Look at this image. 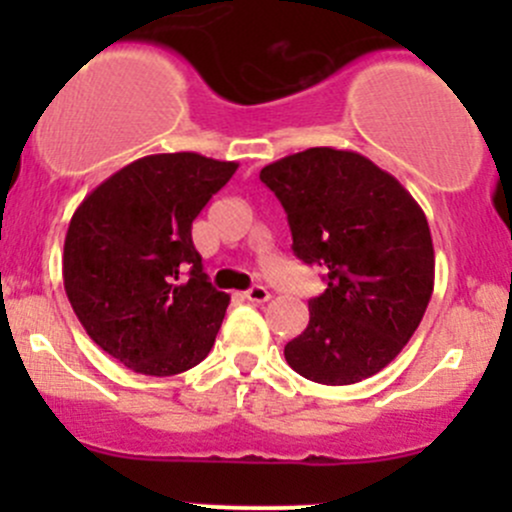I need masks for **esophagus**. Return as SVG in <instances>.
Listing matches in <instances>:
<instances>
[{
  "instance_id": "esophagus-1",
  "label": "esophagus",
  "mask_w": 512,
  "mask_h": 512,
  "mask_svg": "<svg viewBox=\"0 0 512 512\" xmlns=\"http://www.w3.org/2000/svg\"><path fill=\"white\" fill-rule=\"evenodd\" d=\"M245 297L250 299V302L262 304V302H267V299H270V289L262 287V285H252V287L245 292Z\"/></svg>"
}]
</instances>
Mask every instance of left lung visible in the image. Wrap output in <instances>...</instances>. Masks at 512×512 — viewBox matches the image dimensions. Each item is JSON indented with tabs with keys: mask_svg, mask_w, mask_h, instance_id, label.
Returning a JSON list of instances; mask_svg holds the SVG:
<instances>
[{
	"mask_svg": "<svg viewBox=\"0 0 512 512\" xmlns=\"http://www.w3.org/2000/svg\"><path fill=\"white\" fill-rule=\"evenodd\" d=\"M292 230V250L324 270L309 324L287 364L317 384L369 379L399 356L433 292L431 230L421 205L361 153L307 148L260 170Z\"/></svg>",
	"mask_w": 512,
	"mask_h": 512,
	"instance_id": "8db88e82",
	"label": "left lung"
}]
</instances>
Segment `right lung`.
<instances>
[{"instance_id":"add662e5","label":"right lung","mask_w":512,"mask_h":512,"mask_svg":"<svg viewBox=\"0 0 512 512\" xmlns=\"http://www.w3.org/2000/svg\"><path fill=\"white\" fill-rule=\"evenodd\" d=\"M235 170L200 153L138 158L71 218L66 297L86 334L136 374H180L213 349L230 297L208 282L190 230Z\"/></svg>"}]
</instances>
